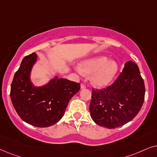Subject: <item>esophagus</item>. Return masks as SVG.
Returning <instances> with one entry per match:
<instances>
[{
	"instance_id": "esophagus-1",
	"label": "esophagus",
	"mask_w": 157,
	"mask_h": 157,
	"mask_svg": "<svg viewBox=\"0 0 157 157\" xmlns=\"http://www.w3.org/2000/svg\"><path fill=\"white\" fill-rule=\"evenodd\" d=\"M80 87H81V89H85V87H86V86H85V85L83 84V83H81Z\"/></svg>"
}]
</instances>
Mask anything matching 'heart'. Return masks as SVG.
Wrapping results in <instances>:
<instances>
[{"label":"heart","instance_id":"b5f03b06","mask_svg":"<svg viewBox=\"0 0 157 157\" xmlns=\"http://www.w3.org/2000/svg\"><path fill=\"white\" fill-rule=\"evenodd\" d=\"M75 70L80 75H92V84L95 87H103L114 80L119 66L116 60L110 59L108 56L100 55L82 61L80 67H75Z\"/></svg>","mask_w":157,"mask_h":157}]
</instances>
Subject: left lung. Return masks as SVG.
I'll return each mask as SVG.
<instances>
[{
    "instance_id": "8db88e82",
    "label": "left lung",
    "mask_w": 157,
    "mask_h": 157,
    "mask_svg": "<svg viewBox=\"0 0 157 157\" xmlns=\"http://www.w3.org/2000/svg\"><path fill=\"white\" fill-rule=\"evenodd\" d=\"M145 86L139 67L126 62L123 72L113 84L100 90L92 91L90 112L100 126L116 128L132 121L144 101Z\"/></svg>"
}]
</instances>
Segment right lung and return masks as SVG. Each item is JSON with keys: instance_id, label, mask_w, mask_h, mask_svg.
Returning <instances> with one entry per match:
<instances>
[{"instance_id": "obj_1", "label": "right lung", "mask_w": 157, "mask_h": 157, "mask_svg": "<svg viewBox=\"0 0 157 157\" xmlns=\"http://www.w3.org/2000/svg\"><path fill=\"white\" fill-rule=\"evenodd\" d=\"M37 61L33 52L23 59L10 86V99L20 118L31 126H53L64 116L71 98L80 90V85L55 76L42 86H35L31 72Z\"/></svg>"}]
</instances>
